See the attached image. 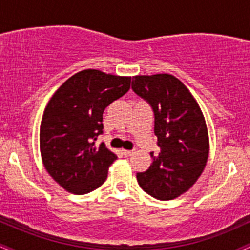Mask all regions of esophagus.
<instances>
[{"mask_svg": "<svg viewBox=\"0 0 250 250\" xmlns=\"http://www.w3.org/2000/svg\"><path fill=\"white\" fill-rule=\"evenodd\" d=\"M122 154L125 155V156H131V155L134 154V150H125V149H123Z\"/></svg>", "mask_w": 250, "mask_h": 250, "instance_id": "34e87169", "label": "esophagus"}]
</instances>
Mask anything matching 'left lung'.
<instances>
[{
  "label": "left lung",
  "instance_id": "8db88e82",
  "mask_svg": "<svg viewBox=\"0 0 250 250\" xmlns=\"http://www.w3.org/2000/svg\"><path fill=\"white\" fill-rule=\"evenodd\" d=\"M131 88L151 105L160 153H150V167L137 173V182L157 200L179 197L194 186L209 155L205 116L188 88L170 74L137 75Z\"/></svg>",
  "mask_w": 250,
  "mask_h": 250
}]
</instances>
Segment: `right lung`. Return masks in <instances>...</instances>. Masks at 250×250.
Wrapping results in <instances>:
<instances>
[{
  "mask_svg": "<svg viewBox=\"0 0 250 250\" xmlns=\"http://www.w3.org/2000/svg\"><path fill=\"white\" fill-rule=\"evenodd\" d=\"M129 76L85 69L55 91L43 113L40 150L48 174L69 193L83 195L104 183L117 159L104 143L103 111L130 88Z\"/></svg>",
  "mask_w": 250,
  "mask_h": 250,
  "instance_id": "right-lung-1",
  "label": "right lung"
}]
</instances>
